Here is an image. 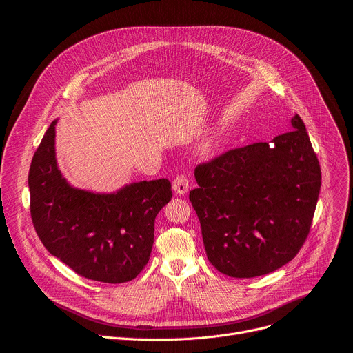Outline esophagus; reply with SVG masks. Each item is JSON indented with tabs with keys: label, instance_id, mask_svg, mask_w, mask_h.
<instances>
[{
	"label": "esophagus",
	"instance_id": "esophagus-1",
	"mask_svg": "<svg viewBox=\"0 0 353 353\" xmlns=\"http://www.w3.org/2000/svg\"><path fill=\"white\" fill-rule=\"evenodd\" d=\"M188 187H190V183H188V179L184 174H179L173 180V191L176 194H180V195L185 194L188 191Z\"/></svg>",
	"mask_w": 353,
	"mask_h": 353
}]
</instances>
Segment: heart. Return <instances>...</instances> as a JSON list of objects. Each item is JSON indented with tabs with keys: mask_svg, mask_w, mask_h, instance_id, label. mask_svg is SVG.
Wrapping results in <instances>:
<instances>
[{
	"mask_svg": "<svg viewBox=\"0 0 353 353\" xmlns=\"http://www.w3.org/2000/svg\"><path fill=\"white\" fill-rule=\"evenodd\" d=\"M218 148V141L215 138H208L199 145V154L204 157H212Z\"/></svg>",
	"mask_w": 353,
	"mask_h": 353,
	"instance_id": "heart-1",
	"label": "heart"
}]
</instances>
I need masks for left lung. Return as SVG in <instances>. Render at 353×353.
Instances as JSON below:
<instances>
[{
    "label": "left lung",
    "mask_w": 353,
    "mask_h": 353,
    "mask_svg": "<svg viewBox=\"0 0 353 353\" xmlns=\"http://www.w3.org/2000/svg\"><path fill=\"white\" fill-rule=\"evenodd\" d=\"M190 201L210 263L233 278H254L288 264L303 245L316 211L321 170L306 125L271 143L232 149L196 166Z\"/></svg>",
    "instance_id": "left-lung-1"
}]
</instances>
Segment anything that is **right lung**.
Returning <instances> with one entry per match:
<instances>
[{
  "mask_svg": "<svg viewBox=\"0 0 353 353\" xmlns=\"http://www.w3.org/2000/svg\"><path fill=\"white\" fill-rule=\"evenodd\" d=\"M57 121L46 131L28 177L37 236L77 274L105 283L128 282L149 261L155 218L172 198V183L143 180L113 192L71 185L57 165Z\"/></svg>",
  "mask_w": 353,
  "mask_h": 353,
  "instance_id": "right-lung-1",
  "label": "right lung"
}]
</instances>
